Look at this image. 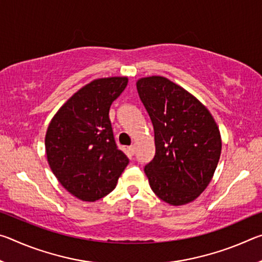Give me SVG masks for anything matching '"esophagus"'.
Instances as JSON below:
<instances>
[{"instance_id":"esophagus-1","label":"esophagus","mask_w":262,"mask_h":262,"mask_svg":"<svg viewBox=\"0 0 262 262\" xmlns=\"http://www.w3.org/2000/svg\"><path fill=\"white\" fill-rule=\"evenodd\" d=\"M128 150H129L132 155H134L135 151H136V147H135V145H130V147L128 148Z\"/></svg>"}]
</instances>
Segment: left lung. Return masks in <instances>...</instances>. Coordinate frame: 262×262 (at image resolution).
<instances>
[{
    "mask_svg": "<svg viewBox=\"0 0 262 262\" xmlns=\"http://www.w3.org/2000/svg\"><path fill=\"white\" fill-rule=\"evenodd\" d=\"M136 88L155 134L156 152L144 166L150 187L168 205L192 202L219 163V127L200 101L165 77L141 78Z\"/></svg>",
    "mask_w": 262,
    "mask_h": 262,
    "instance_id": "left-lung-1",
    "label": "left lung"
}]
</instances>
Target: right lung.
Masks as SVG:
<instances>
[{
    "mask_svg": "<svg viewBox=\"0 0 262 262\" xmlns=\"http://www.w3.org/2000/svg\"><path fill=\"white\" fill-rule=\"evenodd\" d=\"M127 77L95 79L57 111L45 139L47 161L59 183L79 200L94 202L112 192L129 163L115 143L110 107Z\"/></svg>",
    "mask_w": 262,
    "mask_h": 262,
    "instance_id": "add662e5",
    "label": "right lung"
}]
</instances>
